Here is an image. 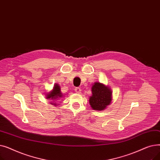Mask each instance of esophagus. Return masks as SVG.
<instances>
[{"instance_id": "obj_1", "label": "esophagus", "mask_w": 160, "mask_h": 160, "mask_svg": "<svg viewBox=\"0 0 160 160\" xmlns=\"http://www.w3.org/2000/svg\"><path fill=\"white\" fill-rule=\"evenodd\" d=\"M74 91H75L76 93H81V89H80V88H76Z\"/></svg>"}]
</instances>
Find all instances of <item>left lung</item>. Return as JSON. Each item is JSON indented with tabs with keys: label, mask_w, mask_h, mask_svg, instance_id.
Instances as JSON below:
<instances>
[{
	"label": "left lung",
	"mask_w": 160,
	"mask_h": 160,
	"mask_svg": "<svg viewBox=\"0 0 160 160\" xmlns=\"http://www.w3.org/2000/svg\"><path fill=\"white\" fill-rule=\"evenodd\" d=\"M92 95L89 98V104L93 110H104L112 102V92L108 86L100 82H95L91 88Z\"/></svg>",
	"instance_id": "left-lung-1"
}]
</instances>
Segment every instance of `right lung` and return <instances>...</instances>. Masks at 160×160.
Here are the masks:
<instances>
[{"instance_id":"obj_1","label":"right lung","mask_w":160,"mask_h":160,"mask_svg":"<svg viewBox=\"0 0 160 160\" xmlns=\"http://www.w3.org/2000/svg\"><path fill=\"white\" fill-rule=\"evenodd\" d=\"M62 97H63V94L61 92L60 87L58 84H57V83L54 84L53 89L51 91L49 92V93H48L47 94H46V98L48 100H55L58 98H60ZM51 104L56 106V104L55 102H51Z\"/></svg>"}]
</instances>
